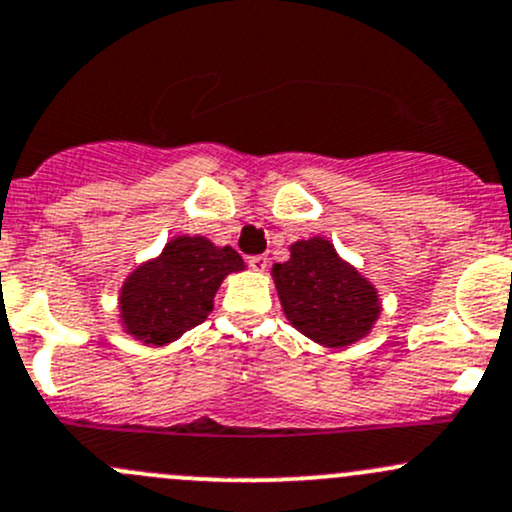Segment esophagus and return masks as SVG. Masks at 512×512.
<instances>
[{"label":"esophagus","mask_w":512,"mask_h":512,"mask_svg":"<svg viewBox=\"0 0 512 512\" xmlns=\"http://www.w3.org/2000/svg\"><path fill=\"white\" fill-rule=\"evenodd\" d=\"M247 262H250V267L255 272H265L267 265H270V260H267L265 255H255V257H247Z\"/></svg>","instance_id":"34e87169"}]
</instances>
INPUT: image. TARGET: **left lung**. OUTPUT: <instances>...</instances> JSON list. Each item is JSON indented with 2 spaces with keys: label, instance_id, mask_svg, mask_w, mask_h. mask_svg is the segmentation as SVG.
<instances>
[{
  "label": "left lung",
  "instance_id": "obj_1",
  "mask_svg": "<svg viewBox=\"0 0 512 512\" xmlns=\"http://www.w3.org/2000/svg\"><path fill=\"white\" fill-rule=\"evenodd\" d=\"M272 279L289 324L319 346L363 341L383 311L375 284L321 235L292 242L289 260L272 267Z\"/></svg>",
  "mask_w": 512,
  "mask_h": 512
}]
</instances>
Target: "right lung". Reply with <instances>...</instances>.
Here are the masks:
<instances>
[{
    "instance_id": "1",
    "label": "right lung",
    "mask_w": 512,
    "mask_h": 512,
    "mask_svg": "<svg viewBox=\"0 0 512 512\" xmlns=\"http://www.w3.org/2000/svg\"><path fill=\"white\" fill-rule=\"evenodd\" d=\"M245 270L230 245L203 235H176L157 257L127 274L117 297L120 326L144 346H169L208 319L223 279Z\"/></svg>"
}]
</instances>
